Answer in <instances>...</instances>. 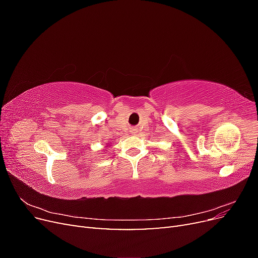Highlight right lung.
Returning a JSON list of instances; mask_svg holds the SVG:
<instances>
[{"label": "right lung", "mask_w": 258, "mask_h": 258, "mask_svg": "<svg viewBox=\"0 0 258 258\" xmlns=\"http://www.w3.org/2000/svg\"><path fill=\"white\" fill-rule=\"evenodd\" d=\"M106 144H108V143H106Z\"/></svg>", "instance_id": "1"}]
</instances>
